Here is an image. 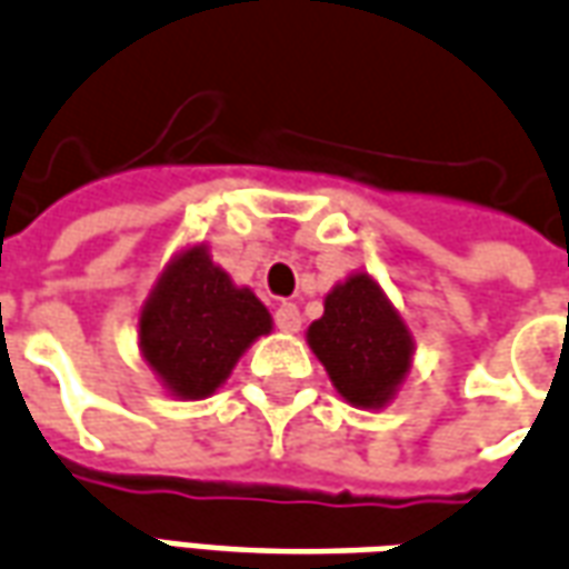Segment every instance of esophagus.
I'll list each match as a JSON object with an SVG mask.
<instances>
[{"label":"esophagus","mask_w":569,"mask_h":569,"mask_svg":"<svg viewBox=\"0 0 569 569\" xmlns=\"http://www.w3.org/2000/svg\"><path fill=\"white\" fill-rule=\"evenodd\" d=\"M273 320H277V329H283V332H298V329H301V313H298L296 305H289V301H283V305L277 308Z\"/></svg>","instance_id":"esophagus-1"}]
</instances>
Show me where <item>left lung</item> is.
<instances>
[{"label": "left lung", "mask_w": 569, "mask_h": 569, "mask_svg": "<svg viewBox=\"0 0 569 569\" xmlns=\"http://www.w3.org/2000/svg\"><path fill=\"white\" fill-rule=\"evenodd\" d=\"M308 345L351 407H388L412 369L416 341L376 277L357 271L323 298V317L308 326Z\"/></svg>", "instance_id": "1"}]
</instances>
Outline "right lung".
<instances>
[{
  "label": "right lung",
  "instance_id": "right-lung-1",
  "mask_svg": "<svg viewBox=\"0 0 569 569\" xmlns=\"http://www.w3.org/2000/svg\"><path fill=\"white\" fill-rule=\"evenodd\" d=\"M273 329L261 298L193 243L162 268L138 313V348L178 400L216 395L246 348Z\"/></svg>",
  "mask_w": 569,
  "mask_h": 569
}]
</instances>
